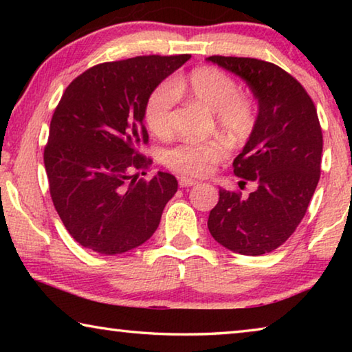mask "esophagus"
I'll list each match as a JSON object with an SVG mask.
<instances>
[{"label": "esophagus", "instance_id": "1", "mask_svg": "<svg viewBox=\"0 0 352 352\" xmlns=\"http://www.w3.org/2000/svg\"><path fill=\"white\" fill-rule=\"evenodd\" d=\"M178 183H180L182 188H189V186H195V184H199L197 180H194V178H188V177H182Z\"/></svg>", "mask_w": 352, "mask_h": 352}]
</instances>
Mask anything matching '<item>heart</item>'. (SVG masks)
<instances>
[{
    "instance_id": "b5f03b06",
    "label": "heart",
    "mask_w": 352,
    "mask_h": 352,
    "mask_svg": "<svg viewBox=\"0 0 352 352\" xmlns=\"http://www.w3.org/2000/svg\"><path fill=\"white\" fill-rule=\"evenodd\" d=\"M178 94H186L214 113L217 129L230 140L242 142L252 135L256 126V107L252 98L241 93L233 77L212 67L197 68L184 79L177 77L153 88L144 104V119L155 135L170 132ZM225 157L226 148L220 141H184L166 151L163 158L170 169L204 177Z\"/></svg>"
}]
</instances>
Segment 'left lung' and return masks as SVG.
I'll use <instances>...</instances> for the list:
<instances>
[{"mask_svg": "<svg viewBox=\"0 0 352 352\" xmlns=\"http://www.w3.org/2000/svg\"><path fill=\"white\" fill-rule=\"evenodd\" d=\"M239 76L258 100V118L234 174L256 183L248 197L219 189L208 228L220 245L245 256L276 250L305 217L320 180L323 135L317 109L295 77L270 62L250 57L206 58Z\"/></svg>", "mask_w": 352, "mask_h": 352, "instance_id": "1", "label": "left lung"}]
</instances>
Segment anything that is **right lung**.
<instances>
[{
    "label": "right lung",
    "instance_id": "right-lung-1",
    "mask_svg": "<svg viewBox=\"0 0 352 352\" xmlns=\"http://www.w3.org/2000/svg\"><path fill=\"white\" fill-rule=\"evenodd\" d=\"M189 54L140 56L87 69L69 83L51 119L45 169L56 211L82 247L121 254L158 228L178 182L158 172L151 182L132 174L148 164L144 104Z\"/></svg>",
    "mask_w": 352,
    "mask_h": 352
}]
</instances>
